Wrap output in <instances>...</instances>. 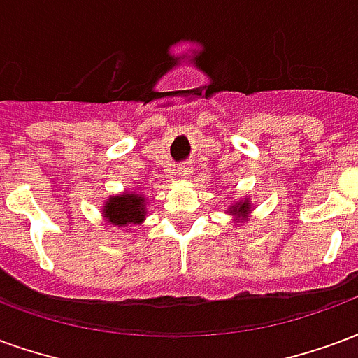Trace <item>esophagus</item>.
Returning <instances> with one entry per match:
<instances>
[{
  "label": "esophagus",
  "instance_id": "34e87169",
  "mask_svg": "<svg viewBox=\"0 0 358 358\" xmlns=\"http://www.w3.org/2000/svg\"><path fill=\"white\" fill-rule=\"evenodd\" d=\"M192 164H180L178 166V176L180 178H189L192 176Z\"/></svg>",
  "mask_w": 358,
  "mask_h": 358
}]
</instances>
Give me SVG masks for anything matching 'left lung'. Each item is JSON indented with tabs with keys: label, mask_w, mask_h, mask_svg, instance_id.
<instances>
[{
	"label": "left lung",
	"mask_w": 358,
	"mask_h": 358,
	"mask_svg": "<svg viewBox=\"0 0 358 358\" xmlns=\"http://www.w3.org/2000/svg\"><path fill=\"white\" fill-rule=\"evenodd\" d=\"M226 213H228V215H232L234 222H236V224H240V222H245V220H249L251 213H253V205H251L249 195L241 197V199H238V201H234L232 205L226 209Z\"/></svg>",
	"instance_id": "left-lung-1"
}]
</instances>
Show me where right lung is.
<instances>
[{
    "label": "right lung",
    "instance_id": "right-lung-1",
    "mask_svg": "<svg viewBox=\"0 0 358 358\" xmlns=\"http://www.w3.org/2000/svg\"><path fill=\"white\" fill-rule=\"evenodd\" d=\"M105 224L128 228L130 224H141L148 217V197L138 192H120L105 199L101 207Z\"/></svg>",
    "mask_w": 358,
    "mask_h": 358
}]
</instances>
